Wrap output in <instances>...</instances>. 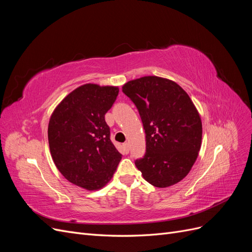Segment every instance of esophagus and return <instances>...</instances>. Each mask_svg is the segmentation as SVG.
<instances>
[{
	"mask_svg": "<svg viewBox=\"0 0 252 252\" xmlns=\"http://www.w3.org/2000/svg\"><path fill=\"white\" fill-rule=\"evenodd\" d=\"M123 146H124V149H125L126 151H129V144H128L127 142L123 144Z\"/></svg>",
	"mask_w": 252,
	"mask_h": 252,
	"instance_id": "esophagus-1",
	"label": "esophagus"
}]
</instances>
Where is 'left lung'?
<instances>
[{"mask_svg":"<svg viewBox=\"0 0 252 252\" xmlns=\"http://www.w3.org/2000/svg\"><path fill=\"white\" fill-rule=\"evenodd\" d=\"M126 94L138 109L146 152L134 164L151 185L177 184L191 169L202 142V122L189 95L177 83L144 77L126 83Z\"/></svg>","mask_w":252,"mask_h":252,"instance_id":"obj_1","label":"left lung"}]
</instances>
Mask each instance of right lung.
Returning a JSON list of instances; mask_svg holds the SVG:
<instances>
[{
  "instance_id": "1",
  "label": "right lung",
  "mask_w": 252,
  "mask_h": 252,
  "mask_svg": "<svg viewBox=\"0 0 252 252\" xmlns=\"http://www.w3.org/2000/svg\"><path fill=\"white\" fill-rule=\"evenodd\" d=\"M118 94V87L86 84L68 94L52 113L48 125L51 157L74 185L100 189L118 168L122 155L105 121Z\"/></svg>"
}]
</instances>
